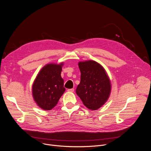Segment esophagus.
I'll use <instances>...</instances> for the list:
<instances>
[{
  "label": "esophagus",
  "mask_w": 151,
  "mask_h": 151,
  "mask_svg": "<svg viewBox=\"0 0 151 151\" xmlns=\"http://www.w3.org/2000/svg\"><path fill=\"white\" fill-rule=\"evenodd\" d=\"M68 91L69 92H73L74 91V88H71V89H68Z\"/></svg>",
  "instance_id": "obj_1"
}]
</instances>
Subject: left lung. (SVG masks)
Returning <instances> with one entry per match:
<instances>
[{"mask_svg":"<svg viewBox=\"0 0 151 151\" xmlns=\"http://www.w3.org/2000/svg\"><path fill=\"white\" fill-rule=\"evenodd\" d=\"M78 66L81 73V82L76 93L86 107L96 110L109 96V79L103 67L94 61L79 62Z\"/></svg>","mask_w":151,"mask_h":151,"instance_id":"obj_1","label":"left lung"}]
</instances>
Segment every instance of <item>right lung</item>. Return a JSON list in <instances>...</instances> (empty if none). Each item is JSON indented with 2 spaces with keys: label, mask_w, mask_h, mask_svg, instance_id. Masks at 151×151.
<instances>
[{
  "label": "right lung",
  "mask_w": 151,
  "mask_h": 151,
  "mask_svg": "<svg viewBox=\"0 0 151 151\" xmlns=\"http://www.w3.org/2000/svg\"><path fill=\"white\" fill-rule=\"evenodd\" d=\"M62 64H47L41 69L33 83L34 99L43 109H52L66 90L61 77Z\"/></svg>",
  "instance_id": "add662e5"
}]
</instances>
